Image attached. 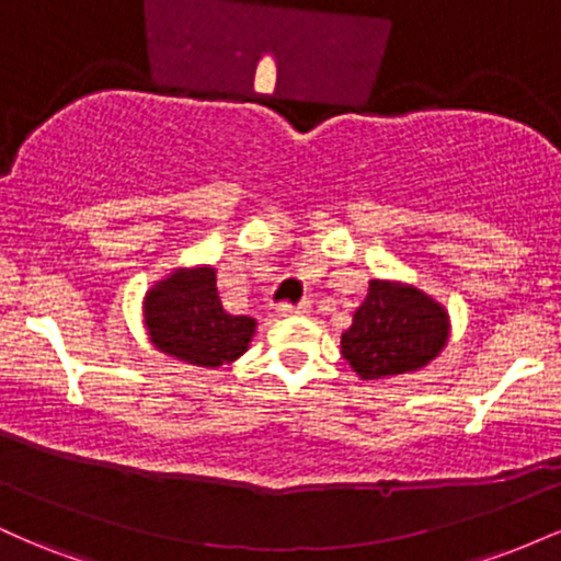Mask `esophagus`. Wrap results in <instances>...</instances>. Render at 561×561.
Returning <instances> with one entry per match:
<instances>
[{
  "mask_svg": "<svg viewBox=\"0 0 561 561\" xmlns=\"http://www.w3.org/2000/svg\"><path fill=\"white\" fill-rule=\"evenodd\" d=\"M308 306L306 302H282L279 308H276V317H300V313H306Z\"/></svg>",
  "mask_w": 561,
  "mask_h": 561,
  "instance_id": "esophagus-1",
  "label": "esophagus"
}]
</instances>
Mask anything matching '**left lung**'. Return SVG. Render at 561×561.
Returning a JSON list of instances; mask_svg holds the SVG:
<instances>
[{
    "label": "left lung",
    "mask_w": 561,
    "mask_h": 561,
    "mask_svg": "<svg viewBox=\"0 0 561 561\" xmlns=\"http://www.w3.org/2000/svg\"><path fill=\"white\" fill-rule=\"evenodd\" d=\"M448 334V311L433 295L409 282L371 279L340 353L362 379L401 377L435 362Z\"/></svg>",
    "instance_id": "1"
}]
</instances>
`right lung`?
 I'll list each match as a JSON object with an SVG mask.
<instances>
[{
    "instance_id": "add662e5",
    "label": "right lung",
    "mask_w": 561,
    "mask_h": 561,
    "mask_svg": "<svg viewBox=\"0 0 561 561\" xmlns=\"http://www.w3.org/2000/svg\"><path fill=\"white\" fill-rule=\"evenodd\" d=\"M150 343L176 362L218 369L250 347L259 321L224 311L216 268L182 266L147 289L141 300Z\"/></svg>"
}]
</instances>
